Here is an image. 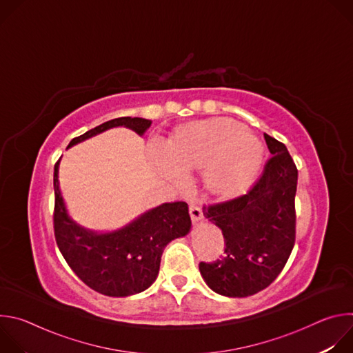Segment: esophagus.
<instances>
[{"label":"esophagus","instance_id":"obj_1","mask_svg":"<svg viewBox=\"0 0 353 353\" xmlns=\"http://www.w3.org/2000/svg\"><path fill=\"white\" fill-rule=\"evenodd\" d=\"M190 216H191L192 223H196V222H199V221H203V218H204L203 211H201V208L196 207V205H192V204L190 205Z\"/></svg>","mask_w":353,"mask_h":353}]
</instances>
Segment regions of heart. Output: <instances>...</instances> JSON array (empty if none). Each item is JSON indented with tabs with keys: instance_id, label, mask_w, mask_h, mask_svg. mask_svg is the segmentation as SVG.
Wrapping results in <instances>:
<instances>
[{
	"instance_id": "b5f03b06",
	"label": "heart",
	"mask_w": 353,
	"mask_h": 353,
	"mask_svg": "<svg viewBox=\"0 0 353 353\" xmlns=\"http://www.w3.org/2000/svg\"><path fill=\"white\" fill-rule=\"evenodd\" d=\"M155 149L168 179L179 181L184 170L205 168V183L215 194H230L248 185L264 157L263 142L230 119L183 125L172 143L157 139Z\"/></svg>"
}]
</instances>
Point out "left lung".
Returning <instances> with one entry per match:
<instances>
[{
	"label": "left lung",
	"mask_w": 353,
	"mask_h": 353,
	"mask_svg": "<svg viewBox=\"0 0 353 353\" xmlns=\"http://www.w3.org/2000/svg\"><path fill=\"white\" fill-rule=\"evenodd\" d=\"M272 158L247 194L207 205L204 216L225 237V256L199 263L205 283L228 297H247L270 286L294 244L297 169L286 146L264 134Z\"/></svg>",
	"instance_id": "1"
}]
</instances>
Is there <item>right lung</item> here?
<instances>
[{"label":"right lung","mask_w":353,"mask_h":353,"mask_svg":"<svg viewBox=\"0 0 353 353\" xmlns=\"http://www.w3.org/2000/svg\"><path fill=\"white\" fill-rule=\"evenodd\" d=\"M150 124L141 117L114 119L74 138L67 149L114 127L130 128L142 137ZM59 166L60 161L54 166V234L67 264L85 285L106 296L125 297L148 289L158 278L165 247L191 229L188 205L183 201L165 203L121 229L93 232L70 216L60 190Z\"/></svg>","instance_id":"1"}]
</instances>
